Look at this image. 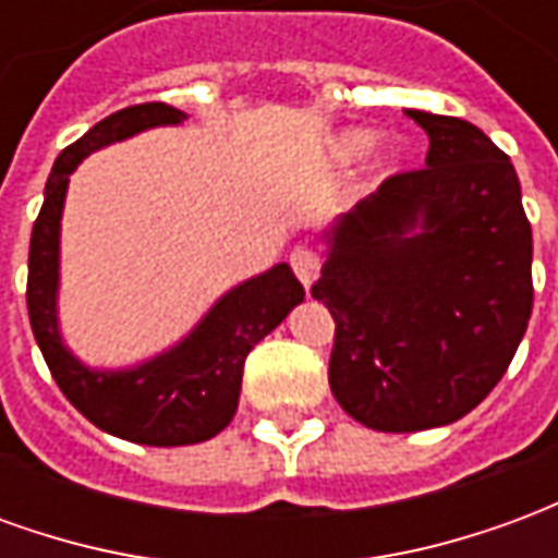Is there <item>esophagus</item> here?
Returning a JSON list of instances; mask_svg holds the SVG:
<instances>
[{"instance_id":"esophagus-1","label":"esophagus","mask_w":558,"mask_h":558,"mask_svg":"<svg viewBox=\"0 0 558 558\" xmlns=\"http://www.w3.org/2000/svg\"><path fill=\"white\" fill-rule=\"evenodd\" d=\"M290 266L295 271V278L302 280L304 287H311L319 275V266H323V259L316 254L314 247H295L290 254Z\"/></svg>"}]
</instances>
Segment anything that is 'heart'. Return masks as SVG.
Here are the masks:
<instances>
[{"label": "heart", "instance_id": "heart-1", "mask_svg": "<svg viewBox=\"0 0 558 558\" xmlns=\"http://www.w3.org/2000/svg\"><path fill=\"white\" fill-rule=\"evenodd\" d=\"M367 134H347L343 140H338V146H335V155H338V160H352L362 155L364 148H367Z\"/></svg>", "mask_w": 558, "mask_h": 558}]
</instances>
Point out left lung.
Wrapping results in <instances>:
<instances>
[{"label":"left lung","mask_w":558,"mask_h":558,"mask_svg":"<svg viewBox=\"0 0 558 558\" xmlns=\"http://www.w3.org/2000/svg\"><path fill=\"white\" fill-rule=\"evenodd\" d=\"M407 116L427 131V167L388 175L340 220L311 287L335 319L328 386L383 433L475 410L514 359L535 295L514 163L463 119ZM415 222L425 230L407 236Z\"/></svg>","instance_id":"1"}]
</instances>
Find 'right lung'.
Masks as SVG:
<instances>
[{"label":"right lung","instance_id":"obj_1","mask_svg":"<svg viewBox=\"0 0 558 558\" xmlns=\"http://www.w3.org/2000/svg\"><path fill=\"white\" fill-rule=\"evenodd\" d=\"M182 119V110L170 104H134L107 116L89 134L62 148L44 187V206L32 227L26 280L32 335L62 395L95 427L128 442L160 448L206 442L230 424L239 407L247 352L304 299V287L295 280L292 268L280 263L266 275L242 283L239 290L227 292L182 347L137 371L95 374L62 347L56 328V268L68 175L95 148L146 128L175 125Z\"/></svg>","mask_w":558,"mask_h":558}]
</instances>
